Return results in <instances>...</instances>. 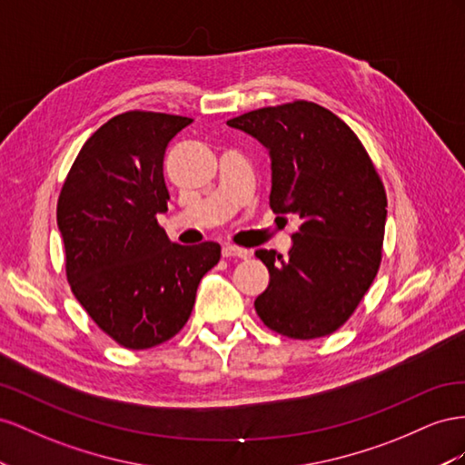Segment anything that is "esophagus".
I'll return each mask as SVG.
<instances>
[{
	"label": "esophagus",
	"mask_w": 465,
	"mask_h": 465,
	"mask_svg": "<svg viewBox=\"0 0 465 465\" xmlns=\"http://www.w3.org/2000/svg\"><path fill=\"white\" fill-rule=\"evenodd\" d=\"M222 255L223 257H240V259H247L249 257V251L243 247H235V245H223L222 247Z\"/></svg>",
	"instance_id": "1"
}]
</instances>
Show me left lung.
I'll return each mask as SVG.
<instances>
[{
	"label": "left lung",
	"mask_w": 465,
	"mask_h": 465,
	"mask_svg": "<svg viewBox=\"0 0 465 465\" xmlns=\"http://www.w3.org/2000/svg\"><path fill=\"white\" fill-rule=\"evenodd\" d=\"M228 126L271 155V208L302 223L288 255L257 249L271 281L257 296L262 323L292 339L333 333L361 303L381 261L388 198L354 132L308 101L235 116Z\"/></svg>",
	"instance_id": "8db88e82"
}]
</instances>
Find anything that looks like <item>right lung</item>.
I'll return each mask as SVG.
<instances>
[{"label":"right lung","instance_id":"1","mask_svg":"<svg viewBox=\"0 0 465 465\" xmlns=\"http://www.w3.org/2000/svg\"><path fill=\"white\" fill-rule=\"evenodd\" d=\"M193 118L130 111L104 123L77 153L58 198L65 274L104 333L152 349L187 323L220 245L184 247L159 228L169 191L163 157Z\"/></svg>","mask_w":465,"mask_h":465}]
</instances>
